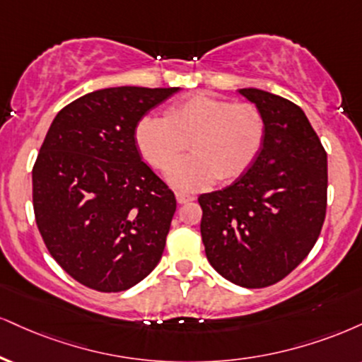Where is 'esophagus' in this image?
Segmentation results:
<instances>
[{"label":"esophagus","mask_w":362,"mask_h":362,"mask_svg":"<svg viewBox=\"0 0 362 362\" xmlns=\"http://www.w3.org/2000/svg\"><path fill=\"white\" fill-rule=\"evenodd\" d=\"M175 197H177L178 204H187V202H192V200L195 199V195L189 194V192H177Z\"/></svg>","instance_id":"obj_1"}]
</instances>
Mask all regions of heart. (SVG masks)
<instances>
[{"label": "heart", "instance_id": "obj_1", "mask_svg": "<svg viewBox=\"0 0 362 362\" xmlns=\"http://www.w3.org/2000/svg\"><path fill=\"white\" fill-rule=\"evenodd\" d=\"M267 136V121L258 106L199 94L173 104L165 117H143L134 139L151 167L167 172L185 153L193 156L168 172L177 189L194 190L233 182L255 163Z\"/></svg>", "mask_w": 362, "mask_h": 362}]
</instances>
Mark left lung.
<instances>
[{"mask_svg": "<svg viewBox=\"0 0 362 362\" xmlns=\"http://www.w3.org/2000/svg\"><path fill=\"white\" fill-rule=\"evenodd\" d=\"M239 94L263 112L267 136L234 184L200 195V234L219 275L245 288H264L293 272L319 239L327 153L297 104L255 87Z\"/></svg>", "mask_w": 362, "mask_h": 362, "instance_id": "8db88e82", "label": "left lung"}]
</instances>
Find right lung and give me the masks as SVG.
I'll return each mask as SVG.
<instances>
[{
    "label": "right lung",
    "instance_id": "1",
    "mask_svg": "<svg viewBox=\"0 0 362 362\" xmlns=\"http://www.w3.org/2000/svg\"><path fill=\"white\" fill-rule=\"evenodd\" d=\"M178 87H110L59 111L33 165V211L57 263L87 288L123 291L150 275L177 200L138 153L141 117Z\"/></svg>",
    "mask_w": 362,
    "mask_h": 362
}]
</instances>
